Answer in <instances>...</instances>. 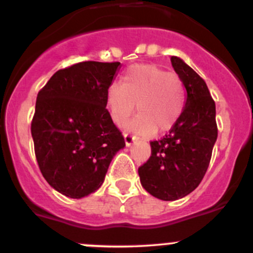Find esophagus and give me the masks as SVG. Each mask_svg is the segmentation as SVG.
<instances>
[{
    "label": "esophagus",
    "instance_id": "34e87169",
    "mask_svg": "<svg viewBox=\"0 0 253 253\" xmlns=\"http://www.w3.org/2000/svg\"><path fill=\"white\" fill-rule=\"evenodd\" d=\"M134 140H135V138L133 135H130V134H125L124 135V141L126 146H130L134 143Z\"/></svg>",
    "mask_w": 253,
    "mask_h": 253
}]
</instances>
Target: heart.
Instances as JSON below:
<instances>
[{
    "mask_svg": "<svg viewBox=\"0 0 253 253\" xmlns=\"http://www.w3.org/2000/svg\"><path fill=\"white\" fill-rule=\"evenodd\" d=\"M129 130L140 135L167 133L177 123L185 107V89L175 72L156 64H134L122 78V85L112 84L105 93L110 120L120 126L133 115Z\"/></svg>",
    "mask_w": 253,
    "mask_h": 253,
    "instance_id": "obj_1",
    "label": "heart"
}]
</instances>
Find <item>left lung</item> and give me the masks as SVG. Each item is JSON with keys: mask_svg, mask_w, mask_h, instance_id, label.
I'll return each mask as SVG.
<instances>
[{"mask_svg": "<svg viewBox=\"0 0 253 253\" xmlns=\"http://www.w3.org/2000/svg\"><path fill=\"white\" fill-rule=\"evenodd\" d=\"M171 64L186 89L184 112L169 134L151 141V156L139 168L141 186L156 199L175 201L201 182L217 139L216 107L205 81L179 57Z\"/></svg>", "mask_w": 253, "mask_h": 253, "instance_id": "8db88e82", "label": "left lung"}]
</instances>
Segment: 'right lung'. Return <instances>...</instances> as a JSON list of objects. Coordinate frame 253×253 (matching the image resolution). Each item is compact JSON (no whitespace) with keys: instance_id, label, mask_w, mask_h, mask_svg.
I'll return each mask as SVG.
<instances>
[{"instance_id":"obj_1","label":"right lung","mask_w":253,"mask_h":253,"mask_svg":"<svg viewBox=\"0 0 253 253\" xmlns=\"http://www.w3.org/2000/svg\"><path fill=\"white\" fill-rule=\"evenodd\" d=\"M120 63L81 62L56 72L40 90L31 133L48 184L72 199L95 192L125 146L105 109Z\"/></svg>"}]
</instances>
